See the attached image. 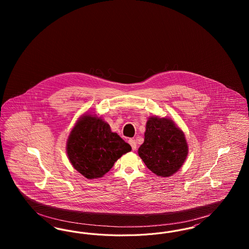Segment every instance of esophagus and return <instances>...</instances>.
Returning <instances> with one entry per match:
<instances>
[{
	"label": "esophagus",
	"instance_id": "esophagus-1",
	"mask_svg": "<svg viewBox=\"0 0 249 249\" xmlns=\"http://www.w3.org/2000/svg\"><path fill=\"white\" fill-rule=\"evenodd\" d=\"M129 143H130L132 150H136V148H137V143H136V141H135L134 139H130V140H129Z\"/></svg>",
	"mask_w": 249,
	"mask_h": 249
}]
</instances>
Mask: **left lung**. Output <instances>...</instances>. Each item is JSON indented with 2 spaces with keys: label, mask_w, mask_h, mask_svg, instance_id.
Returning a JSON list of instances; mask_svg holds the SVG:
<instances>
[{
  "label": "left lung",
  "mask_w": 249,
  "mask_h": 249,
  "mask_svg": "<svg viewBox=\"0 0 249 249\" xmlns=\"http://www.w3.org/2000/svg\"><path fill=\"white\" fill-rule=\"evenodd\" d=\"M185 134L170 119L152 117L146 122L138 154L155 175L168 178L178 172L188 155Z\"/></svg>",
  "instance_id": "8db88e82"
}]
</instances>
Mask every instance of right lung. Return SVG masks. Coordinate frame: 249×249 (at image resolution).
<instances>
[{
	"label": "right lung",
	"mask_w": 249,
	"mask_h": 249,
	"mask_svg": "<svg viewBox=\"0 0 249 249\" xmlns=\"http://www.w3.org/2000/svg\"><path fill=\"white\" fill-rule=\"evenodd\" d=\"M130 150V144L112 132L107 122L91 116L78 120L67 142V154L73 168L89 179L102 178Z\"/></svg>",
	"instance_id": "1"
}]
</instances>
